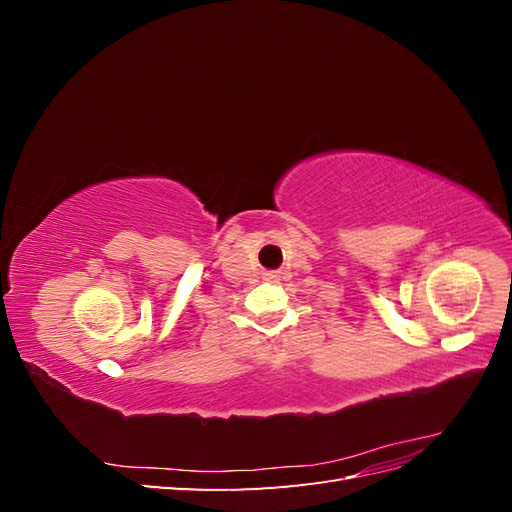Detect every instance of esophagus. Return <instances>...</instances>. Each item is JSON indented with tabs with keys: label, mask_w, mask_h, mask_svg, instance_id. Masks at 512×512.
I'll return each mask as SVG.
<instances>
[{
	"label": "esophagus",
	"mask_w": 512,
	"mask_h": 512,
	"mask_svg": "<svg viewBox=\"0 0 512 512\" xmlns=\"http://www.w3.org/2000/svg\"><path fill=\"white\" fill-rule=\"evenodd\" d=\"M265 280H271V282L277 280V271H267V273H265Z\"/></svg>",
	"instance_id": "34e87169"
}]
</instances>
